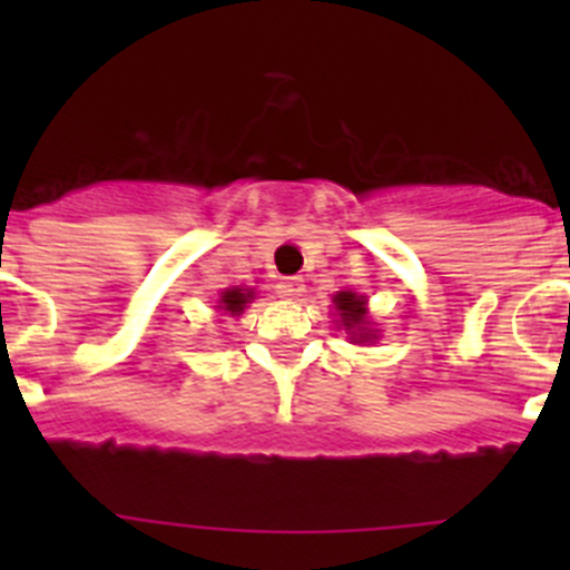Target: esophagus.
I'll list each match as a JSON object with an SVG mask.
<instances>
[{"label": "esophagus", "instance_id": "esophagus-1", "mask_svg": "<svg viewBox=\"0 0 570 570\" xmlns=\"http://www.w3.org/2000/svg\"><path fill=\"white\" fill-rule=\"evenodd\" d=\"M303 292H306V284L303 278H281L278 284V295L289 297V301H301Z\"/></svg>", "mask_w": 570, "mask_h": 570}]
</instances>
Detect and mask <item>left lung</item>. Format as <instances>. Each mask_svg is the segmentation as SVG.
Here are the masks:
<instances>
[{
  "label": "left lung",
  "instance_id": "8db88e82",
  "mask_svg": "<svg viewBox=\"0 0 570 570\" xmlns=\"http://www.w3.org/2000/svg\"><path fill=\"white\" fill-rule=\"evenodd\" d=\"M333 303H336V312L338 317H342V325L353 333V338H358V342L372 338V333L364 327L366 325L364 301H361L355 292H338V295L333 297Z\"/></svg>",
  "mask_w": 570,
  "mask_h": 570
}]
</instances>
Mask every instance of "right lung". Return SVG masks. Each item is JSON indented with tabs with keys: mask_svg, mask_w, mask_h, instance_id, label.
I'll list each match as a JSON object with an SVG mask.
<instances>
[{
	"mask_svg": "<svg viewBox=\"0 0 570 570\" xmlns=\"http://www.w3.org/2000/svg\"><path fill=\"white\" fill-rule=\"evenodd\" d=\"M250 297H253V292L228 289V292H223V297H220L223 306L220 308H226V312H232V314H239L245 308V303L250 301Z\"/></svg>",
	"mask_w": 570,
	"mask_h": 570,
	"instance_id": "1",
	"label": "right lung"
}]
</instances>
